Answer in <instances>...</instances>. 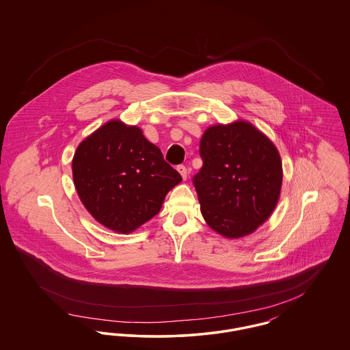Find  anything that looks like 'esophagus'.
Listing matches in <instances>:
<instances>
[{
	"instance_id": "esophagus-1",
	"label": "esophagus",
	"mask_w": 350,
	"mask_h": 350,
	"mask_svg": "<svg viewBox=\"0 0 350 350\" xmlns=\"http://www.w3.org/2000/svg\"><path fill=\"white\" fill-rule=\"evenodd\" d=\"M177 170H178V173L183 176V180H186V178H187L189 172H187V169H186L185 165H178V167H177Z\"/></svg>"
}]
</instances>
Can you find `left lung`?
<instances>
[{
  "mask_svg": "<svg viewBox=\"0 0 350 350\" xmlns=\"http://www.w3.org/2000/svg\"><path fill=\"white\" fill-rule=\"evenodd\" d=\"M203 165L193 177L207 224L228 239L254 232L277 206L282 161L275 146L248 122L208 127Z\"/></svg>",
  "mask_w": 350,
  "mask_h": 350,
  "instance_id": "left-lung-1",
  "label": "left lung"
}]
</instances>
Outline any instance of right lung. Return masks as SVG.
Listing matches in <instances>:
<instances>
[{"label": "right lung", "mask_w": 350, "mask_h": 350, "mask_svg": "<svg viewBox=\"0 0 350 350\" xmlns=\"http://www.w3.org/2000/svg\"><path fill=\"white\" fill-rule=\"evenodd\" d=\"M72 172L85 208L120 233L133 232L159 214L167 191L183 181L139 127L120 120L107 122L81 142Z\"/></svg>", "instance_id": "obj_1"}]
</instances>
